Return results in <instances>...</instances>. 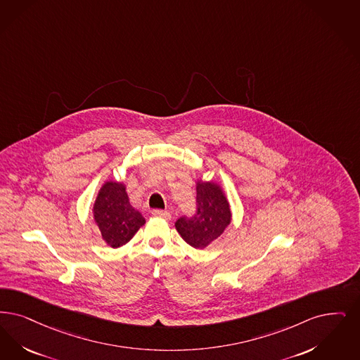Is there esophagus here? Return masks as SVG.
I'll return each instance as SVG.
<instances>
[{"mask_svg":"<svg viewBox=\"0 0 360 360\" xmlns=\"http://www.w3.org/2000/svg\"><path fill=\"white\" fill-rule=\"evenodd\" d=\"M153 214L157 217H162V218H165V219H170L172 218V214L169 213V212H166V210H153Z\"/></svg>","mask_w":360,"mask_h":360,"instance_id":"1","label":"esophagus"}]
</instances>
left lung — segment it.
<instances>
[{"mask_svg":"<svg viewBox=\"0 0 360 360\" xmlns=\"http://www.w3.org/2000/svg\"><path fill=\"white\" fill-rule=\"evenodd\" d=\"M195 201V213L178 218L175 228L187 244L202 249L218 238L231 224V209L222 190L213 182L197 184Z\"/></svg>","mask_w":360,"mask_h":360,"instance_id":"1","label":"left lung"}]
</instances>
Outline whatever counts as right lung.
<instances>
[{
	"instance_id": "obj_1",
	"label": "right lung",
	"mask_w": 360,
	"mask_h": 360,
	"mask_svg": "<svg viewBox=\"0 0 360 360\" xmlns=\"http://www.w3.org/2000/svg\"><path fill=\"white\" fill-rule=\"evenodd\" d=\"M94 217L103 240L111 248L127 244L144 225L142 214L129 205L126 187L117 182L103 185L94 205Z\"/></svg>"
}]
</instances>
